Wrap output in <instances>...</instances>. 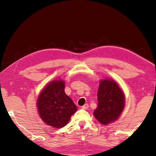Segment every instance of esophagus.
Masks as SVG:
<instances>
[{"instance_id": "esophagus-1", "label": "esophagus", "mask_w": 156, "mask_h": 156, "mask_svg": "<svg viewBox=\"0 0 156 156\" xmlns=\"http://www.w3.org/2000/svg\"><path fill=\"white\" fill-rule=\"evenodd\" d=\"M88 108V104H85L82 107V108L84 109V110H87V109Z\"/></svg>"}]
</instances>
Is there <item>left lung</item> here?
<instances>
[{
  "label": "left lung",
  "mask_w": 156,
  "mask_h": 156,
  "mask_svg": "<svg viewBox=\"0 0 156 156\" xmlns=\"http://www.w3.org/2000/svg\"><path fill=\"white\" fill-rule=\"evenodd\" d=\"M98 105L93 114L103 125L117 120L123 111L125 97L121 89L112 80H101L97 92Z\"/></svg>",
  "instance_id": "left-lung-1"
}]
</instances>
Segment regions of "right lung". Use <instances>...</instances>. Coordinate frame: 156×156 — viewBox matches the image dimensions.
Instances as JSON below:
<instances>
[{
  "mask_svg": "<svg viewBox=\"0 0 156 156\" xmlns=\"http://www.w3.org/2000/svg\"><path fill=\"white\" fill-rule=\"evenodd\" d=\"M62 80L53 81L39 95L37 108L39 115L46 124L62 128L68 123L77 107L64 92Z\"/></svg>",
  "mask_w": 156,
  "mask_h": 156,
  "instance_id": "right-lung-1",
  "label": "right lung"
}]
</instances>
